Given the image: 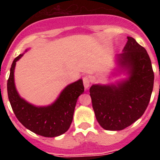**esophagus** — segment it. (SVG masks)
Returning a JSON list of instances; mask_svg holds the SVG:
<instances>
[{
  "label": "esophagus",
  "mask_w": 160,
  "mask_h": 160,
  "mask_svg": "<svg viewBox=\"0 0 160 160\" xmlns=\"http://www.w3.org/2000/svg\"><path fill=\"white\" fill-rule=\"evenodd\" d=\"M90 79L89 78V77L87 76H85L83 77V84H84V87L86 89H88L90 87Z\"/></svg>",
  "instance_id": "1"
}]
</instances>
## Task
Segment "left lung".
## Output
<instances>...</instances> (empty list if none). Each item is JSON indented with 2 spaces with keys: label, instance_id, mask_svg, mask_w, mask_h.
Segmentation results:
<instances>
[{
  "label": "left lung",
  "instance_id": "1",
  "mask_svg": "<svg viewBox=\"0 0 160 160\" xmlns=\"http://www.w3.org/2000/svg\"><path fill=\"white\" fill-rule=\"evenodd\" d=\"M121 70L128 78L116 84H95L90 95L96 119L103 129L121 131L138 120L152 96L154 72L148 52L131 37L117 56Z\"/></svg>",
  "mask_w": 160,
  "mask_h": 160
}]
</instances>
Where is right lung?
<instances>
[{
	"instance_id": "1",
	"label": "right lung",
	"mask_w": 160,
	"mask_h": 160,
	"mask_svg": "<svg viewBox=\"0 0 160 160\" xmlns=\"http://www.w3.org/2000/svg\"><path fill=\"white\" fill-rule=\"evenodd\" d=\"M22 56L20 54L12 62L7 82L8 100L14 114L25 128L37 135L49 138L62 135L70 128L78 98L84 92L82 80L68 85L51 105H32L21 98L14 83V69Z\"/></svg>"
}]
</instances>
